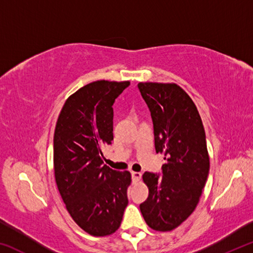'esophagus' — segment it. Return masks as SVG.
<instances>
[{
    "label": "esophagus",
    "mask_w": 253,
    "mask_h": 253,
    "mask_svg": "<svg viewBox=\"0 0 253 253\" xmlns=\"http://www.w3.org/2000/svg\"><path fill=\"white\" fill-rule=\"evenodd\" d=\"M131 177H132V181H134V183H137L140 179V177H142V173L131 172Z\"/></svg>",
    "instance_id": "1"
}]
</instances>
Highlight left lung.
Here are the masks:
<instances>
[{"instance_id": "1", "label": "left lung", "mask_w": 253, "mask_h": 253, "mask_svg": "<svg viewBox=\"0 0 253 253\" xmlns=\"http://www.w3.org/2000/svg\"><path fill=\"white\" fill-rule=\"evenodd\" d=\"M154 125L156 153L166 163L160 174L145 172L148 198L139 205L156 231H172L198 205L207 183L210 158L202 119L191 97L176 84L139 83Z\"/></svg>"}]
</instances>
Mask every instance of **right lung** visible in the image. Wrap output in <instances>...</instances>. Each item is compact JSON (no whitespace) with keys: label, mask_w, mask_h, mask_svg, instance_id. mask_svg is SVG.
<instances>
[{"label":"right lung","mask_w":253,"mask_h":253,"mask_svg":"<svg viewBox=\"0 0 253 253\" xmlns=\"http://www.w3.org/2000/svg\"><path fill=\"white\" fill-rule=\"evenodd\" d=\"M129 81L98 80L68 98L53 137V169L59 193L72 219L93 237L121 226L128 204L131 175L104 165L102 148L110 145L113 105Z\"/></svg>","instance_id":"add662e5"}]
</instances>
